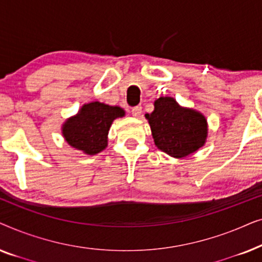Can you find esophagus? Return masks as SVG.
<instances>
[{
	"label": "esophagus",
	"mask_w": 262,
	"mask_h": 262,
	"mask_svg": "<svg viewBox=\"0 0 262 262\" xmlns=\"http://www.w3.org/2000/svg\"><path fill=\"white\" fill-rule=\"evenodd\" d=\"M131 112H132V116L136 117V118L141 117V114H142V106L134 107V108L131 110Z\"/></svg>",
	"instance_id": "1"
}]
</instances>
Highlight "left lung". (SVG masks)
Here are the masks:
<instances>
[{"instance_id": "8db88e82", "label": "left lung", "mask_w": 262, "mask_h": 262, "mask_svg": "<svg viewBox=\"0 0 262 262\" xmlns=\"http://www.w3.org/2000/svg\"><path fill=\"white\" fill-rule=\"evenodd\" d=\"M151 114H145L151 127L154 142L169 156L185 157L202 148L207 136L203 114L182 108L173 98H160Z\"/></svg>"}]
</instances>
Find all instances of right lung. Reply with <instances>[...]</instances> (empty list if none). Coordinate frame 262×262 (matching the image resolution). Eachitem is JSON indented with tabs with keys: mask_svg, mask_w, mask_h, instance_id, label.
I'll return each mask as SVG.
<instances>
[{
	"mask_svg": "<svg viewBox=\"0 0 262 262\" xmlns=\"http://www.w3.org/2000/svg\"><path fill=\"white\" fill-rule=\"evenodd\" d=\"M120 107H112L101 102H91L82 107L77 116L63 125V136L75 149L88 155H95L107 146V134L112 121L123 117Z\"/></svg>",
	"mask_w": 262,
	"mask_h": 262,
	"instance_id": "add662e5",
	"label": "right lung"
}]
</instances>
